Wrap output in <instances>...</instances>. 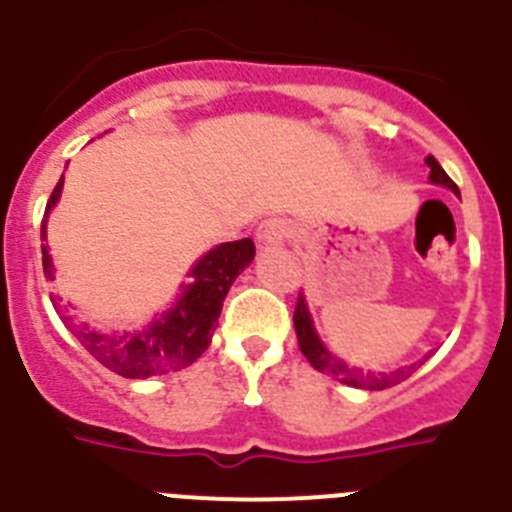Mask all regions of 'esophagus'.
Listing matches in <instances>:
<instances>
[{"instance_id": "esophagus-1", "label": "esophagus", "mask_w": 512, "mask_h": 512, "mask_svg": "<svg viewBox=\"0 0 512 512\" xmlns=\"http://www.w3.org/2000/svg\"><path fill=\"white\" fill-rule=\"evenodd\" d=\"M290 234V222L283 217H267L257 227V240L262 245H283Z\"/></svg>"}]
</instances>
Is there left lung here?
<instances>
[{"instance_id": "left-lung-1", "label": "left lung", "mask_w": 512, "mask_h": 512, "mask_svg": "<svg viewBox=\"0 0 512 512\" xmlns=\"http://www.w3.org/2000/svg\"><path fill=\"white\" fill-rule=\"evenodd\" d=\"M424 161H427V166H429V181H432V184L447 186V189H452L457 197H460V189H457L455 181L447 176V171L439 166V161L434 159V156H427ZM293 323H295V333H298V346H300V351H303V356L310 361V366L321 371V374L333 376V379H338L341 384L356 386V389L379 391V389H389V386L401 384V381L412 376L414 366H409V369L391 371V374H374V371H361V369H356V366H348L346 361H341V358L333 356V353L323 346V341L318 338V333H315L313 321H310L308 305H305L303 295H298V303H295Z\"/></svg>"}]
</instances>
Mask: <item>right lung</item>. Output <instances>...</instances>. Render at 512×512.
<instances>
[{"mask_svg":"<svg viewBox=\"0 0 512 512\" xmlns=\"http://www.w3.org/2000/svg\"><path fill=\"white\" fill-rule=\"evenodd\" d=\"M62 176L52 189L45 207V219L55 202L60 199ZM45 219H42V237L47 240ZM255 257V242L250 237L237 242H224L214 247L191 267V280L184 285L176 303L146 328L123 333H103L78 323L73 315L60 310L62 323L70 328L75 338L95 356L105 369L116 371L126 379H148L181 371L191 366L212 343V331L222 313V303L234 278L245 270ZM42 270L52 278V262L47 247H42Z\"/></svg>","mask_w":512,"mask_h":512,"instance_id":"1","label":"right lung"}]
</instances>
